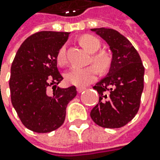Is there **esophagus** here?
Segmentation results:
<instances>
[{
  "instance_id": "34e87169",
  "label": "esophagus",
  "mask_w": 160,
  "mask_h": 160,
  "mask_svg": "<svg viewBox=\"0 0 160 160\" xmlns=\"http://www.w3.org/2000/svg\"><path fill=\"white\" fill-rule=\"evenodd\" d=\"M84 89H85L84 87H77V91L78 92H79V93H80V92H83Z\"/></svg>"
}]
</instances>
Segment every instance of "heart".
Listing matches in <instances>:
<instances>
[{
  "instance_id": "heart-1",
  "label": "heart",
  "mask_w": 160,
  "mask_h": 160,
  "mask_svg": "<svg viewBox=\"0 0 160 160\" xmlns=\"http://www.w3.org/2000/svg\"><path fill=\"white\" fill-rule=\"evenodd\" d=\"M80 43L83 48H85L89 52H97L101 48V42L96 37L85 34L80 38ZM57 62L59 66H65L67 64L66 58V46H61L57 52L56 56ZM92 62L101 69L105 70L109 67L110 59L107 54L99 53L92 56ZM97 76V69L93 66L85 67V68H72L65 74V79L67 83L77 85L84 86L94 81Z\"/></svg>"
}]
</instances>
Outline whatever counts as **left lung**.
<instances>
[{
    "mask_svg": "<svg viewBox=\"0 0 160 160\" xmlns=\"http://www.w3.org/2000/svg\"><path fill=\"white\" fill-rule=\"evenodd\" d=\"M91 30L106 41L112 52V60L107 76L93 86L100 99L90 115L98 126L119 128L138 112L144 67L135 48L118 31L105 28Z\"/></svg>",
    "mask_w": 160,
    "mask_h": 160,
    "instance_id": "left-lung-1",
    "label": "left lung"
}]
</instances>
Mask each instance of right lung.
Segmentation results:
<instances>
[{
  "mask_svg": "<svg viewBox=\"0 0 160 160\" xmlns=\"http://www.w3.org/2000/svg\"><path fill=\"white\" fill-rule=\"evenodd\" d=\"M69 33L42 31L24 41L11 65V103L22 124L35 132H49L62 126L66 108L77 95L75 86H57L63 77L57 68V52ZM53 86V91L49 92Z\"/></svg>",
  "mask_w": 160,
  "mask_h": 160,
  "instance_id": "right-lung-1",
  "label": "right lung"
}]
</instances>
